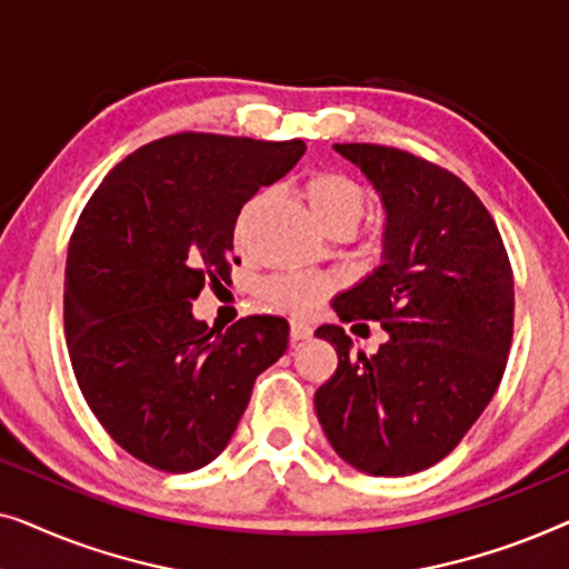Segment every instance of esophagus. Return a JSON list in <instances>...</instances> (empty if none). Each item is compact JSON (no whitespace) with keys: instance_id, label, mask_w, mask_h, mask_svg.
Listing matches in <instances>:
<instances>
[{"instance_id":"1","label":"esophagus","mask_w":569,"mask_h":569,"mask_svg":"<svg viewBox=\"0 0 569 569\" xmlns=\"http://www.w3.org/2000/svg\"><path fill=\"white\" fill-rule=\"evenodd\" d=\"M310 337H313V329H310L308 323H302V321L290 323V339L292 341H302V339H310Z\"/></svg>"}]
</instances>
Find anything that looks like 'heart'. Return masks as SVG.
Masks as SVG:
<instances>
[{
  "mask_svg": "<svg viewBox=\"0 0 569 569\" xmlns=\"http://www.w3.org/2000/svg\"><path fill=\"white\" fill-rule=\"evenodd\" d=\"M300 197L306 201L310 217L326 236H352L357 224L368 209V189L355 178L333 170H321L306 178L300 186ZM261 204V197L248 199L240 207L236 220V236L243 238V232L251 222V217ZM333 282L329 277L318 274H277L263 279L259 295L271 308L284 310L290 316H308L329 298Z\"/></svg>",
  "mask_w": 569,
  "mask_h": 569,
  "instance_id": "b5f03b06",
  "label": "heart"
}]
</instances>
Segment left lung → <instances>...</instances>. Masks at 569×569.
Wrapping results in <instances>:
<instances>
[{
  "instance_id": "obj_1",
  "label": "left lung",
  "mask_w": 569,
  "mask_h": 569,
  "mask_svg": "<svg viewBox=\"0 0 569 569\" xmlns=\"http://www.w3.org/2000/svg\"><path fill=\"white\" fill-rule=\"evenodd\" d=\"M380 193L383 263L341 292V321H378L388 341L352 355L341 326L318 339L339 355L316 391L331 448L370 477L442 461L500 386L512 341V269L500 230L450 170L383 144H333Z\"/></svg>"
}]
</instances>
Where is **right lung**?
I'll return each instance as SVG.
<instances>
[{
	"label": "right lung",
	"mask_w": 569,
	"mask_h": 569,
	"mask_svg": "<svg viewBox=\"0 0 569 569\" xmlns=\"http://www.w3.org/2000/svg\"><path fill=\"white\" fill-rule=\"evenodd\" d=\"M302 152V139L162 137L123 158L77 220L64 271L69 360L98 422L152 469L214 461L256 378L284 355V318L214 331L191 300L230 279L240 207Z\"/></svg>",
	"instance_id": "1"
}]
</instances>
